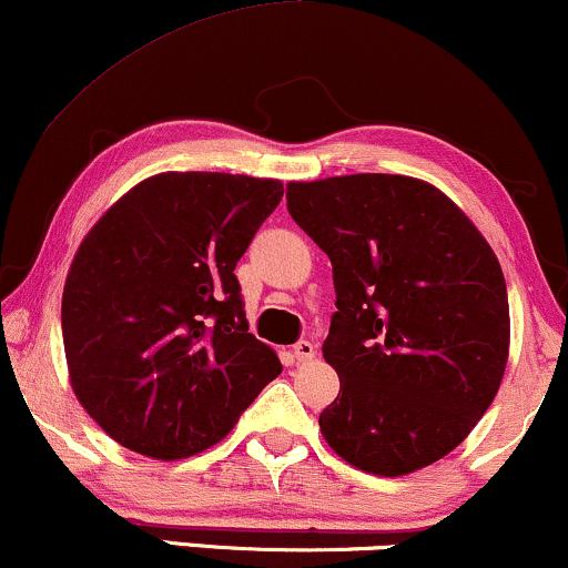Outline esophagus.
Here are the masks:
<instances>
[{
  "label": "esophagus",
  "instance_id": "obj_1",
  "mask_svg": "<svg viewBox=\"0 0 568 568\" xmlns=\"http://www.w3.org/2000/svg\"><path fill=\"white\" fill-rule=\"evenodd\" d=\"M292 353H295V358H297V361H313V358H316L318 347L313 345V342L303 339V342H297V345H295V349H292Z\"/></svg>",
  "mask_w": 568,
  "mask_h": 568
}]
</instances>
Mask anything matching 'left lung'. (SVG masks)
I'll list each match as a JSON object with an SVG mask.
<instances>
[{
	"instance_id": "8db88e82",
	"label": "left lung",
	"mask_w": 568,
	"mask_h": 568,
	"mask_svg": "<svg viewBox=\"0 0 568 568\" xmlns=\"http://www.w3.org/2000/svg\"><path fill=\"white\" fill-rule=\"evenodd\" d=\"M286 207L328 255L337 290L324 358L339 395L318 416L328 447L376 477L445 458L485 416L508 363L493 247L447 194L410 176L292 181Z\"/></svg>"
}]
</instances>
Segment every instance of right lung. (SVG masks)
Segmentation results:
<instances>
[{
  "label": "right lung",
  "mask_w": 568,
  "mask_h": 568,
  "mask_svg": "<svg viewBox=\"0 0 568 568\" xmlns=\"http://www.w3.org/2000/svg\"><path fill=\"white\" fill-rule=\"evenodd\" d=\"M284 184L168 171L83 236L62 290L70 387L118 445L179 460L221 443L282 374L250 334L234 268Z\"/></svg>",
  "instance_id": "right-lung-1"
}]
</instances>
